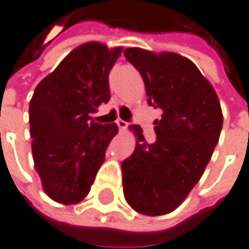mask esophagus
<instances>
[{
    "mask_svg": "<svg viewBox=\"0 0 249 249\" xmlns=\"http://www.w3.org/2000/svg\"><path fill=\"white\" fill-rule=\"evenodd\" d=\"M117 125H118L120 129H125V128L128 126V123L124 121V120H117Z\"/></svg>",
    "mask_w": 249,
    "mask_h": 249,
    "instance_id": "34e87169",
    "label": "esophagus"
}]
</instances>
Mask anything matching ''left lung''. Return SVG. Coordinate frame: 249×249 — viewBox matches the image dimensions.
Wrapping results in <instances>:
<instances>
[{"label":"left lung","mask_w":249,"mask_h":249,"mask_svg":"<svg viewBox=\"0 0 249 249\" xmlns=\"http://www.w3.org/2000/svg\"><path fill=\"white\" fill-rule=\"evenodd\" d=\"M140 72L147 102L163 111L148 144L138 125L134 153L123 161L124 196L132 209L159 216L173 212L200 180L219 141L222 109L212 85L189 59L176 53L124 50Z\"/></svg>","instance_id":"obj_1"}]
</instances>
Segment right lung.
Masks as SVG:
<instances>
[{
	"instance_id": "right-lung-1",
	"label": "right lung",
	"mask_w": 249,
	"mask_h": 249,
	"mask_svg": "<svg viewBox=\"0 0 249 249\" xmlns=\"http://www.w3.org/2000/svg\"><path fill=\"white\" fill-rule=\"evenodd\" d=\"M123 47L98 41L71 52L36 88L30 101V134L36 170L53 200L72 205L90 190L117 124L95 123L92 114L111 98L108 76Z\"/></svg>"
}]
</instances>
